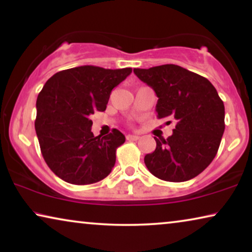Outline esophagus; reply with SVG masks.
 I'll list each match as a JSON object with an SVG mask.
<instances>
[{"label": "esophagus", "mask_w": 252, "mask_h": 252, "mask_svg": "<svg viewBox=\"0 0 252 252\" xmlns=\"http://www.w3.org/2000/svg\"><path fill=\"white\" fill-rule=\"evenodd\" d=\"M139 139V136H137V134H126V140H138Z\"/></svg>", "instance_id": "obj_1"}]
</instances>
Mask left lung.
<instances>
[{
    "label": "left lung",
    "instance_id": "left-lung-1",
    "mask_svg": "<svg viewBox=\"0 0 252 252\" xmlns=\"http://www.w3.org/2000/svg\"><path fill=\"white\" fill-rule=\"evenodd\" d=\"M133 73L157 94L158 118L176 123L172 136L155 138L157 148L144 158L147 169L172 183L200 175L215 158L225 130V107L217 90L205 77L172 63Z\"/></svg>",
    "mask_w": 252,
    "mask_h": 252
}]
</instances>
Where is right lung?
<instances>
[{
    "label": "right lung",
    "mask_w": 252,
    "mask_h": 252,
    "mask_svg": "<svg viewBox=\"0 0 252 252\" xmlns=\"http://www.w3.org/2000/svg\"><path fill=\"white\" fill-rule=\"evenodd\" d=\"M131 72L87 65L60 70L44 84L36 100L35 130L42 157L59 178L89 185L111 173L126 137L118 129L94 137L90 115L105 111L112 90Z\"/></svg>",
    "instance_id": "right-lung-1"
}]
</instances>
